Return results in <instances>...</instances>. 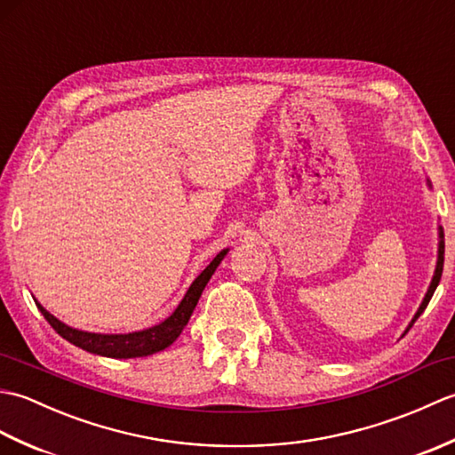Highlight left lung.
Returning <instances> with one entry per match:
<instances>
[{
  "instance_id": "8db88e82",
  "label": "left lung",
  "mask_w": 455,
  "mask_h": 455,
  "mask_svg": "<svg viewBox=\"0 0 455 455\" xmlns=\"http://www.w3.org/2000/svg\"><path fill=\"white\" fill-rule=\"evenodd\" d=\"M442 269H443V230L440 228V246H438V264H436V272H434V277H432V283H430V287H428V293H427V297H424V301H422V305L419 307V311H417V315H414V318L411 321V324H409V328H407V332L411 331V326L417 323V318L424 313V308L428 307V303H430V299H432V295H434V291H436V287H438V283H440V277H442Z\"/></svg>"
}]
</instances>
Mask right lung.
<instances>
[{
  "mask_svg": "<svg viewBox=\"0 0 455 455\" xmlns=\"http://www.w3.org/2000/svg\"><path fill=\"white\" fill-rule=\"evenodd\" d=\"M228 250H222L215 256V259L203 269V272L197 275L196 282L191 283V287L188 289L186 297L181 299V303L178 305L176 311H173L172 316H168L166 321L147 328V331L140 332H131V334H93V332H82L76 331V328L66 326L64 323L58 321L51 313L43 308L41 305L36 303L38 311L43 313V316L48 321L54 331L60 334L62 338H66L68 342H72L74 346L82 347L85 352L92 354H100L105 357H142V355H150L156 354L164 347H168L176 338L181 334L183 326L188 324L189 316L196 308L199 297L205 289L207 282L211 279V275L215 274L217 266L220 264V259L225 258V254Z\"/></svg>",
  "mask_w": 455,
  "mask_h": 455,
  "instance_id": "obj_1",
  "label": "right lung"
}]
</instances>
